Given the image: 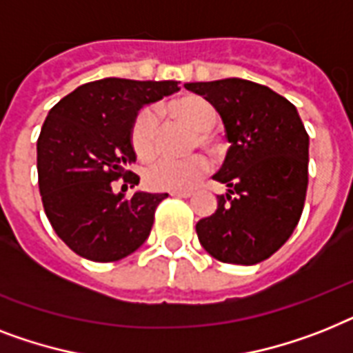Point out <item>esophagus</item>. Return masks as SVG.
Listing matches in <instances>:
<instances>
[{
    "mask_svg": "<svg viewBox=\"0 0 353 353\" xmlns=\"http://www.w3.org/2000/svg\"><path fill=\"white\" fill-rule=\"evenodd\" d=\"M170 196L172 197H190L192 192L190 190H172Z\"/></svg>",
    "mask_w": 353,
    "mask_h": 353,
    "instance_id": "obj_1",
    "label": "esophagus"
}]
</instances>
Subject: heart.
<instances>
[{
	"label": "heart",
	"mask_w": 353,
	"mask_h": 353,
	"mask_svg": "<svg viewBox=\"0 0 353 353\" xmlns=\"http://www.w3.org/2000/svg\"><path fill=\"white\" fill-rule=\"evenodd\" d=\"M167 110L179 121L194 128L192 147H201L210 152L221 148V141L212 127L217 121V110L205 97H177L167 105ZM130 145L139 159H154L159 150V119L154 108H143L132 121ZM210 170V161L203 154H194L185 159H161L147 170V183L154 190H188Z\"/></svg>",
	"instance_id": "heart-1"
}]
</instances>
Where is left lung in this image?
I'll use <instances>...</instances> for the list:
<instances>
[{"mask_svg": "<svg viewBox=\"0 0 353 353\" xmlns=\"http://www.w3.org/2000/svg\"><path fill=\"white\" fill-rule=\"evenodd\" d=\"M186 90L214 105L228 141L214 179L228 186L217 210L196 225L212 257L256 265L288 241L305 206L308 134L296 107L265 85L228 77L186 83Z\"/></svg>", "mask_w": 353, "mask_h": 353, "instance_id": "8db88e82", "label": "left lung"}]
</instances>
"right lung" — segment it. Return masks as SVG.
<instances>
[{"label":"right lung","instance_id":"1","mask_svg":"<svg viewBox=\"0 0 353 353\" xmlns=\"http://www.w3.org/2000/svg\"><path fill=\"white\" fill-rule=\"evenodd\" d=\"M179 90L177 81L107 77L85 83L56 103L37 137L43 208L59 239L77 256L112 263L150 236L157 205L168 194H114L139 183L130 127L145 105Z\"/></svg>","mask_w":353,"mask_h":353}]
</instances>
